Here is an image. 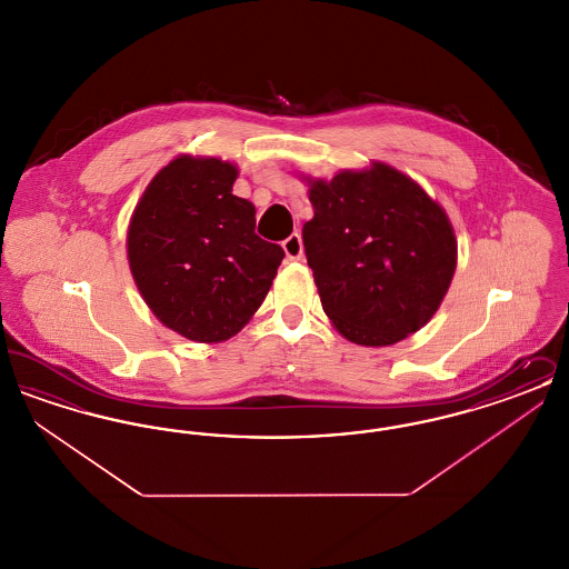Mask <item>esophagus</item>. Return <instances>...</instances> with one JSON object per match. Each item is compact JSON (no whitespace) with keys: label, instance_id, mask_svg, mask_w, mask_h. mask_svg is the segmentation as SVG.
I'll use <instances>...</instances> for the list:
<instances>
[{"label":"esophagus","instance_id":"1","mask_svg":"<svg viewBox=\"0 0 569 569\" xmlns=\"http://www.w3.org/2000/svg\"><path fill=\"white\" fill-rule=\"evenodd\" d=\"M281 244H283V251H286V256L290 260H300L302 258V239H300L298 232L290 234Z\"/></svg>","mask_w":569,"mask_h":569}]
</instances>
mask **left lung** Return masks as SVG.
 <instances>
[{"instance_id": "obj_1", "label": "left lung", "mask_w": 569, "mask_h": 569, "mask_svg": "<svg viewBox=\"0 0 569 569\" xmlns=\"http://www.w3.org/2000/svg\"><path fill=\"white\" fill-rule=\"evenodd\" d=\"M307 262L326 316L358 346H392L435 316L457 269L446 211L388 163L309 181Z\"/></svg>"}]
</instances>
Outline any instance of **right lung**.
Returning <instances> with one entry per match:
<instances>
[{
	"mask_svg": "<svg viewBox=\"0 0 569 569\" xmlns=\"http://www.w3.org/2000/svg\"><path fill=\"white\" fill-rule=\"evenodd\" d=\"M237 174L217 158L179 156L147 186L128 228L130 271L144 302L198 343L237 335L286 256L256 234V207L232 193Z\"/></svg>",
	"mask_w": 569,
	"mask_h": 569,
	"instance_id": "add662e5",
	"label": "right lung"
}]
</instances>
